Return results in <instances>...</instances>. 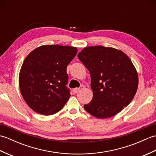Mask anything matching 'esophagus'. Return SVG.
Listing matches in <instances>:
<instances>
[{"mask_svg":"<svg viewBox=\"0 0 156 156\" xmlns=\"http://www.w3.org/2000/svg\"><path fill=\"white\" fill-rule=\"evenodd\" d=\"M80 89L79 88H75L73 89V92H74V93H77V92H78L79 91H80Z\"/></svg>","mask_w":156,"mask_h":156,"instance_id":"1","label":"esophagus"}]
</instances>
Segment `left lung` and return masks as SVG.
I'll use <instances>...</instances> for the list:
<instances>
[{
    "instance_id": "obj_1",
    "label": "left lung",
    "mask_w": 156,
    "mask_h": 156,
    "mask_svg": "<svg viewBox=\"0 0 156 156\" xmlns=\"http://www.w3.org/2000/svg\"><path fill=\"white\" fill-rule=\"evenodd\" d=\"M78 58L90 74L93 97L84 107L98 119L111 117L133 100L138 87V75L124 52L112 48H84Z\"/></svg>"
}]
</instances>
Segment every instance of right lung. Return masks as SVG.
Segmentation results:
<instances>
[{
	"instance_id": "add662e5",
	"label": "right lung",
	"mask_w": 156,
	"mask_h": 156,
	"mask_svg": "<svg viewBox=\"0 0 156 156\" xmlns=\"http://www.w3.org/2000/svg\"><path fill=\"white\" fill-rule=\"evenodd\" d=\"M77 49L58 45H42L25 59L19 74V87L29 107L44 115L59 111L70 97L66 87L69 63Z\"/></svg>"
}]
</instances>
